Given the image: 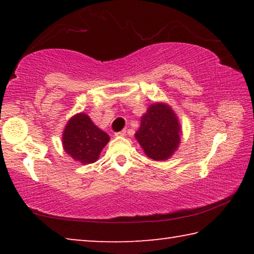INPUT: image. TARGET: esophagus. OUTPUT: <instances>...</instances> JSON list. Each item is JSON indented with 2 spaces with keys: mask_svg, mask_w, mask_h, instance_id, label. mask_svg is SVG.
<instances>
[{
  "mask_svg": "<svg viewBox=\"0 0 254 254\" xmlns=\"http://www.w3.org/2000/svg\"><path fill=\"white\" fill-rule=\"evenodd\" d=\"M126 134H127V131L126 130H122V131L115 133V135H118V136H124Z\"/></svg>",
  "mask_w": 254,
  "mask_h": 254,
  "instance_id": "34e87169",
  "label": "esophagus"
}]
</instances>
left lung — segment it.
<instances>
[{"label": "left lung", "mask_w": 254, "mask_h": 254, "mask_svg": "<svg viewBox=\"0 0 254 254\" xmlns=\"http://www.w3.org/2000/svg\"><path fill=\"white\" fill-rule=\"evenodd\" d=\"M135 137L149 158L157 161L170 158L180 142V127L174 111L162 103L150 106Z\"/></svg>", "instance_id": "1"}]
</instances>
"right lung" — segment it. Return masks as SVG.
<instances>
[{"label": "right lung", "instance_id": "1", "mask_svg": "<svg viewBox=\"0 0 254 254\" xmlns=\"http://www.w3.org/2000/svg\"><path fill=\"white\" fill-rule=\"evenodd\" d=\"M110 136L98 128L88 115L79 113L68 121L63 134L65 151L81 163L95 162Z\"/></svg>", "mask_w": 254, "mask_h": 254}]
</instances>
